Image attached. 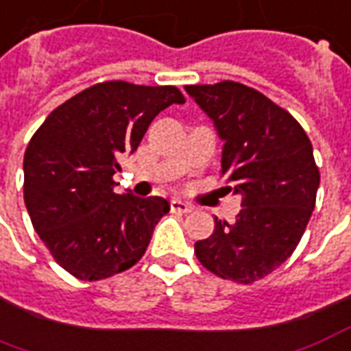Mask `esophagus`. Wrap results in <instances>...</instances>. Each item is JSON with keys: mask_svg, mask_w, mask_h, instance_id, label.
<instances>
[{"mask_svg": "<svg viewBox=\"0 0 351 351\" xmlns=\"http://www.w3.org/2000/svg\"><path fill=\"white\" fill-rule=\"evenodd\" d=\"M169 206H171V211H176V213H189V211L193 210V208L187 204V202H182V200L178 199L171 200Z\"/></svg>", "mask_w": 351, "mask_h": 351, "instance_id": "obj_1", "label": "esophagus"}]
</instances>
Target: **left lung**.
<instances>
[{"instance_id": "1", "label": "left lung", "mask_w": 351, "mask_h": 351, "mask_svg": "<svg viewBox=\"0 0 351 351\" xmlns=\"http://www.w3.org/2000/svg\"><path fill=\"white\" fill-rule=\"evenodd\" d=\"M186 92L215 123L221 173L243 197L235 223L215 217L195 254L215 276L248 285L287 261L306 232L320 184L313 145L300 123L254 88L223 80Z\"/></svg>"}]
</instances>
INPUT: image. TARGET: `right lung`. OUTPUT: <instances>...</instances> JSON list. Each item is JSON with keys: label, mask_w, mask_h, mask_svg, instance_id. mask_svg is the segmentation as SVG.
Returning <instances> with one entry per match:
<instances>
[{"label": "right lung", "mask_w": 351, "mask_h": 351, "mask_svg": "<svg viewBox=\"0 0 351 351\" xmlns=\"http://www.w3.org/2000/svg\"><path fill=\"white\" fill-rule=\"evenodd\" d=\"M173 103L176 86L106 80L57 106L33 134L23 156V200L36 234L64 271L97 282L143 258L162 197L114 193L117 158L134 152L151 121Z\"/></svg>", "instance_id": "obj_1"}]
</instances>
